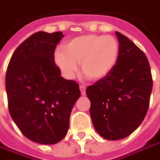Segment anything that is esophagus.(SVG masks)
Returning a JSON list of instances; mask_svg holds the SVG:
<instances>
[{
	"instance_id": "1",
	"label": "esophagus",
	"mask_w": 160,
	"mask_h": 160,
	"mask_svg": "<svg viewBox=\"0 0 160 160\" xmlns=\"http://www.w3.org/2000/svg\"><path fill=\"white\" fill-rule=\"evenodd\" d=\"M80 93H81V95H82V96H83V95H85V93H86V87H85V86H83V85H80Z\"/></svg>"
}]
</instances>
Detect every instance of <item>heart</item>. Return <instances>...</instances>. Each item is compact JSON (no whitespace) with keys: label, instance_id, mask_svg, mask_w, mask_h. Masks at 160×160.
Returning a JSON list of instances; mask_svg holds the SVG:
<instances>
[{"label":"heart","instance_id":"b5f03b06","mask_svg":"<svg viewBox=\"0 0 160 160\" xmlns=\"http://www.w3.org/2000/svg\"><path fill=\"white\" fill-rule=\"evenodd\" d=\"M119 45L112 36L82 35L73 38L63 45V52H55V62L62 74L71 79L78 71L89 80L98 81L106 78L117 64Z\"/></svg>","mask_w":160,"mask_h":160}]
</instances>
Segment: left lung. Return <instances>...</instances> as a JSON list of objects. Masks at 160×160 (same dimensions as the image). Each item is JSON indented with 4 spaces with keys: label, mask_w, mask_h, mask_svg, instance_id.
I'll return each mask as SVG.
<instances>
[{
    "label": "left lung",
    "mask_w": 160,
    "mask_h": 160,
    "mask_svg": "<svg viewBox=\"0 0 160 160\" xmlns=\"http://www.w3.org/2000/svg\"><path fill=\"white\" fill-rule=\"evenodd\" d=\"M117 64L103 80L89 86V114L96 131L108 140L129 136L145 118L152 91V77L145 53L118 32Z\"/></svg>",
    "instance_id": "8db88e82"
}]
</instances>
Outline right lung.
Listing matches in <instances>:
<instances>
[{
    "mask_svg": "<svg viewBox=\"0 0 160 160\" xmlns=\"http://www.w3.org/2000/svg\"><path fill=\"white\" fill-rule=\"evenodd\" d=\"M63 37L61 32L33 33L15 50L6 71L11 117L27 138L43 145L65 138L72 108L80 97L78 83L62 78L54 61Z\"/></svg>",
    "mask_w": 160,
    "mask_h": 160,
    "instance_id": "add662e5",
    "label": "right lung"
}]
</instances>
